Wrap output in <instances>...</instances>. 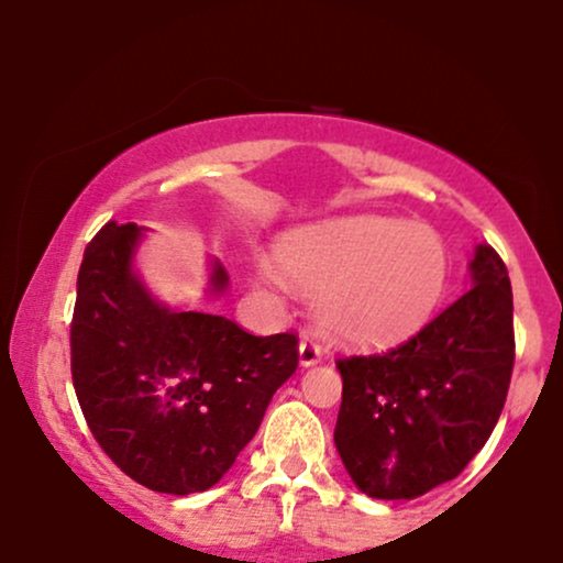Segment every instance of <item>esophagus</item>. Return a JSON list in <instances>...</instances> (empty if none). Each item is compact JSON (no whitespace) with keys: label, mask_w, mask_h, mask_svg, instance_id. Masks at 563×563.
I'll list each match as a JSON object with an SVG mask.
<instances>
[{"label":"esophagus","mask_w":563,"mask_h":563,"mask_svg":"<svg viewBox=\"0 0 563 563\" xmlns=\"http://www.w3.org/2000/svg\"><path fill=\"white\" fill-rule=\"evenodd\" d=\"M322 360V349L314 344L312 339H301V344H299V365L301 367H312V365H318Z\"/></svg>","instance_id":"esophagus-1"}]
</instances>
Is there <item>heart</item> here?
I'll return each instance as SVG.
<instances>
[{
    "instance_id": "1",
    "label": "heart",
    "mask_w": 563,
    "mask_h": 563,
    "mask_svg": "<svg viewBox=\"0 0 563 563\" xmlns=\"http://www.w3.org/2000/svg\"><path fill=\"white\" fill-rule=\"evenodd\" d=\"M275 266L262 267L260 280L314 296L320 331L354 349L421 331L450 283V251L437 230L378 214L290 230L275 245Z\"/></svg>"
}]
</instances>
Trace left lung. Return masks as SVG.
I'll return each instance as SVG.
<instances>
[{
  "instance_id": "left-lung-1",
  "label": "left lung",
  "mask_w": 563,
  "mask_h": 563,
  "mask_svg": "<svg viewBox=\"0 0 563 563\" xmlns=\"http://www.w3.org/2000/svg\"><path fill=\"white\" fill-rule=\"evenodd\" d=\"M471 288L402 346L339 360L344 391L333 442L354 487L412 500L455 479L493 434L514 371V294L479 243Z\"/></svg>"
}]
</instances>
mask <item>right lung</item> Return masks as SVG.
I'll return each instance as SVG.
<instances>
[{
	"label": "right lung",
	"mask_w": 563,
	"mask_h": 563,
	"mask_svg": "<svg viewBox=\"0 0 563 563\" xmlns=\"http://www.w3.org/2000/svg\"><path fill=\"white\" fill-rule=\"evenodd\" d=\"M142 232L108 222L84 251L70 322V373L97 444L153 493H203L260 429L294 376V333L251 335L222 314L172 309L134 267ZM211 262L209 294L228 290Z\"/></svg>",
	"instance_id": "right-lung-1"
}]
</instances>
